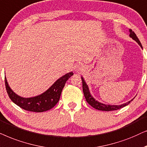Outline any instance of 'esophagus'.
Returning a JSON list of instances; mask_svg holds the SVG:
<instances>
[{"instance_id":"obj_1","label":"esophagus","mask_w":147,"mask_h":147,"mask_svg":"<svg viewBox=\"0 0 147 147\" xmlns=\"http://www.w3.org/2000/svg\"><path fill=\"white\" fill-rule=\"evenodd\" d=\"M75 69H76V70H77V72L81 71V70L83 69V65H82V64H78L76 66Z\"/></svg>"}]
</instances>
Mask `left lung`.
Masks as SVG:
<instances>
[{"mask_svg": "<svg viewBox=\"0 0 147 147\" xmlns=\"http://www.w3.org/2000/svg\"><path fill=\"white\" fill-rule=\"evenodd\" d=\"M130 37H131L133 40L136 41V42L138 43V44L140 45V47H142V44L140 43V40H138V37L136 36V35L135 34V33L133 31L132 29H130ZM82 79V83H83V93L84 95H85V99L87 101V102L89 103L90 105H91L93 108L98 109V110H101V111H113V110H117V109H120L122 107H124L126 106V105H128L129 103H130V101H132V100H131L128 102H127L124 104H122L121 105H105V104H103V103H101L98 102L97 101H95V99L93 98V97L91 96V94L89 93V88H88V86L86 83L84 81V79L83 78H81Z\"/></svg>", "mask_w": 147, "mask_h": 147, "instance_id": "1", "label": "left lung"}]
</instances>
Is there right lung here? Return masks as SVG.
Wrapping results in <instances>:
<instances>
[{"mask_svg": "<svg viewBox=\"0 0 147 147\" xmlns=\"http://www.w3.org/2000/svg\"><path fill=\"white\" fill-rule=\"evenodd\" d=\"M72 75L73 73L72 72L67 73L58 79L51 87L42 95L31 98H23L15 94L9 87L6 77H5L6 90L11 101L21 108L34 112H43L55 106L59 101L62 89L65 85L66 82Z\"/></svg>", "mask_w": 147, "mask_h": 147, "instance_id": "obj_1", "label": "right lung"}]
</instances>
